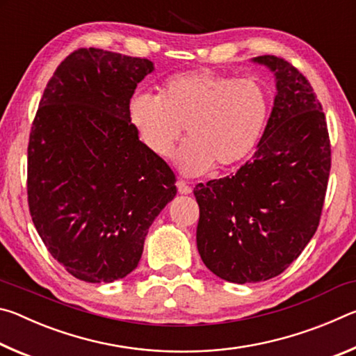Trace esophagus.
Segmentation results:
<instances>
[{
	"label": "esophagus",
	"mask_w": 356,
	"mask_h": 356,
	"mask_svg": "<svg viewBox=\"0 0 356 356\" xmlns=\"http://www.w3.org/2000/svg\"><path fill=\"white\" fill-rule=\"evenodd\" d=\"M177 190L180 195H190V193L193 191L190 185H186L184 180H177Z\"/></svg>",
	"instance_id": "1"
}]
</instances>
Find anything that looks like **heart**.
<instances>
[{"instance_id":"heart-1","label":"heart","mask_w":356,"mask_h":356,"mask_svg":"<svg viewBox=\"0 0 356 356\" xmlns=\"http://www.w3.org/2000/svg\"><path fill=\"white\" fill-rule=\"evenodd\" d=\"M268 116L270 95L261 81L212 70L179 74L161 86L159 97L135 94L129 102L130 122L155 156L168 159L185 127L176 161L186 176L243 163L261 143Z\"/></svg>"}]
</instances>
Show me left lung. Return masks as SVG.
I'll return each mask as SVG.
<instances>
[{
	"mask_svg": "<svg viewBox=\"0 0 356 356\" xmlns=\"http://www.w3.org/2000/svg\"><path fill=\"white\" fill-rule=\"evenodd\" d=\"M251 63L275 75V100L252 160L232 177L197 184V251L229 282L275 278L314 236L327 191L331 149L322 105L284 59Z\"/></svg>",
	"mask_w": 356,
	"mask_h": 356,
	"instance_id": "8db88e82",
	"label": "left lung"
}]
</instances>
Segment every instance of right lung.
I'll list each match as a JSON object with an SVG mask.
<instances>
[{
    "mask_svg": "<svg viewBox=\"0 0 356 356\" xmlns=\"http://www.w3.org/2000/svg\"><path fill=\"white\" fill-rule=\"evenodd\" d=\"M149 59L81 48L48 81L28 146V202L42 242L75 278L113 282L176 196V177L129 119Z\"/></svg>",
    "mask_w": 356,
    "mask_h": 356,
    "instance_id": "right-lung-1",
    "label": "right lung"
}]
</instances>
